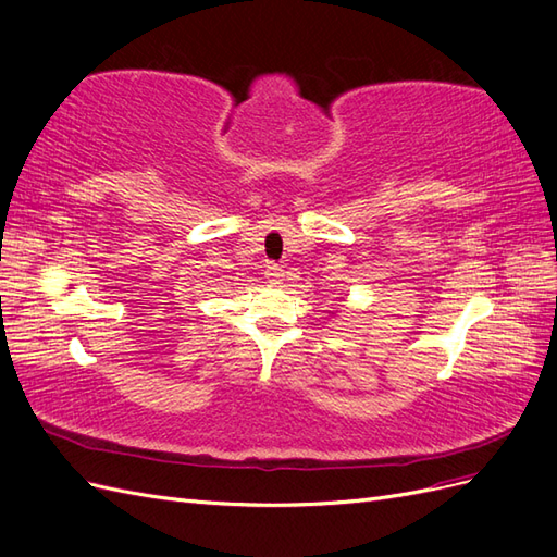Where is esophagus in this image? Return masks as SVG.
I'll list each match as a JSON object with an SVG mask.
<instances>
[{
  "instance_id": "esophagus-1",
  "label": "esophagus",
  "mask_w": 557,
  "mask_h": 557,
  "mask_svg": "<svg viewBox=\"0 0 557 557\" xmlns=\"http://www.w3.org/2000/svg\"><path fill=\"white\" fill-rule=\"evenodd\" d=\"M264 276H267V281L272 283V285H278V283L283 281V276H285V274H283V267H278V264H274V262H269Z\"/></svg>"
}]
</instances>
